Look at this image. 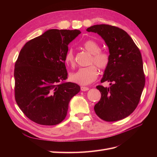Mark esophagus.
<instances>
[{
    "instance_id": "34e87169",
    "label": "esophagus",
    "mask_w": 157,
    "mask_h": 157,
    "mask_svg": "<svg viewBox=\"0 0 157 157\" xmlns=\"http://www.w3.org/2000/svg\"><path fill=\"white\" fill-rule=\"evenodd\" d=\"M80 89H81L82 91L84 92V91H87V90H88L89 88L86 87V86H81V87H80Z\"/></svg>"
}]
</instances>
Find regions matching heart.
<instances>
[{
	"label": "heart",
	"instance_id": "1",
	"mask_svg": "<svg viewBox=\"0 0 157 157\" xmlns=\"http://www.w3.org/2000/svg\"><path fill=\"white\" fill-rule=\"evenodd\" d=\"M83 48L92 54L89 64L86 67L80 68L77 71L71 73L69 78L71 81L80 85H87L94 81L98 77V71L94 65L100 69H106L110 62V56L106 52L101 51V47L98 42L92 40L85 41ZM65 63L73 67L75 64V54L72 48H70L65 56Z\"/></svg>",
	"mask_w": 157,
	"mask_h": 157
}]
</instances>
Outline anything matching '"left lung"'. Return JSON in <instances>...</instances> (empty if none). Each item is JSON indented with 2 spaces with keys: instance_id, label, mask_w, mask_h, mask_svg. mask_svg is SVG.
I'll list each match as a JSON object with an SVG mask.
<instances>
[{
  "instance_id": "left-lung-1",
  "label": "left lung",
  "mask_w": 157,
  "mask_h": 157,
  "mask_svg": "<svg viewBox=\"0 0 157 157\" xmlns=\"http://www.w3.org/2000/svg\"><path fill=\"white\" fill-rule=\"evenodd\" d=\"M86 31L102 38L110 56V62L101 80V82H110V86H96L101 97L94 111L103 121L122 120L134 112L145 86L141 52L130 36L118 27L100 24L90 27Z\"/></svg>"
}]
</instances>
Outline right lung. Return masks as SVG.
Returning a JSON list of instances; mask_svg holds the SVG:
<instances>
[{"mask_svg": "<svg viewBox=\"0 0 157 157\" xmlns=\"http://www.w3.org/2000/svg\"><path fill=\"white\" fill-rule=\"evenodd\" d=\"M79 30L49 29L27 43L15 64V99L25 115L37 124L52 126L67 115L69 101L80 90L65 82V56Z\"/></svg>", "mask_w": 157, "mask_h": 157, "instance_id": "add662e5", "label": "right lung"}]
</instances>
